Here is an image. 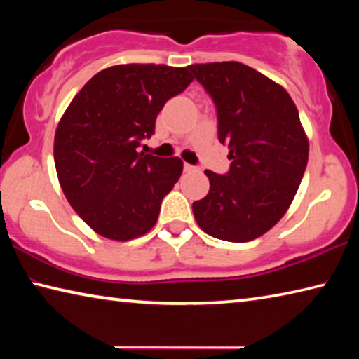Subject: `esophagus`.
I'll return each mask as SVG.
<instances>
[{
  "mask_svg": "<svg viewBox=\"0 0 359 359\" xmlns=\"http://www.w3.org/2000/svg\"><path fill=\"white\" fill-rule=\"evenodd\" d=\"M184 171H185V172H193V171H198V168L188 165V163H185V165H184Z\"/></svg>",
  "mask_w": 359,
  "mask_h": 359,
  "instance_id": "34e87169",
  "label": "esophagus"
}]
</instances>
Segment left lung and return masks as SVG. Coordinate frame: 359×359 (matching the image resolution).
Returning <instances> with one entry per match:
<instances>
[{
  "label": "left lung",
  "instance_id": "1",
  "mask_svg": "<svg viewBox=\"0 0 359 359\" xmlns=\"http://www.w3.org/2000/svg\"><path fill=\"white\" fill-rule=\"evenodd\" d=\"M214 100L226 175L204 171L209 193L193 203L194 220L212 238L248 242L287 214L309 160L299 112L280 83L239 62L188 66Z\"/></svg>",
  "mask_w": 359,
  "mask_h": 359
}]
</instances>
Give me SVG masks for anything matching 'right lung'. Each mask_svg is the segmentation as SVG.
Here are the masks:
<instances>
[{
    "instance_id": "right-lung-1",
    "label": "right lung",
    "mask_w": 359,
    "mask_h": 359,
    "mask_svg": "<svg viewBox=\"0 0 359 359\" xmlns=\"http://www.w3.org/2000/svg\"><path fill=\"white\" fill-rule=\"evenodd\" d=\"M190 69L115 65L79 90L58 121L53 158L58 182L77 215L111 241H131L155 226L161 201L184 161L139 154L163 106L193 82Z\"/></svg>"
}]
</instances>
